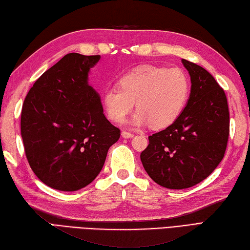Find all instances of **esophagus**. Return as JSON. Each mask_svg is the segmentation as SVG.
<instances>
[{"label": "esophagus", "instance_id": "obj_1", "mask_svg": "<svg viewBox=\"0 0 250 250\" xmlns=\"http://www.w3.org/2000/svg\"><path fill=\"white\" fill-rule=\"evenodd\" d=\"M135 135L132 134V132H129V131H125L123 130L122 131V137L125 138V139H129V138H132Z\"/></svg>", "mask_w": 250, "mask_h": 250}]
</instances>
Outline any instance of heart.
<instances>
[{
	"instance_id": "b5f03b06",
	"label": "heart",
	"mask_w": 250,
	"mask_h": 250,
	"mask_svg": "<svg viewBox=\"0 0 250 250\" xmlns=\"http://www.w3.org/2000/svg\"><path fill=\"white\" fill-rule=\"evenodd\" d=\"M121 87L104 91L103 104L109 118L122 122L135 107L138 109L129 124L149 123L164 128L179 118L189 94V79L181 68L143 65L120 79Z\"/></svg>"
}]
</instances>
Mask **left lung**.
I'll return each instance as SVG.
<instances>
[{"label": "left lung", "instance_id": "obj_1", "mask_svg": "<svg viewBox=\"0 0 250 250\" xmlns=\"http://www.w3.org/2000/svg\"><path fill=\"white\" fill-rule=\"evenodd\" d=\"M190 76L186 107L167 128L148 137L140 158L149 177L169 189L195 186L224 158L229 109L223 88L201 66L182 59Z\"/></svg>", "mask_w": 250, "mask_h": 250}]
</instances>
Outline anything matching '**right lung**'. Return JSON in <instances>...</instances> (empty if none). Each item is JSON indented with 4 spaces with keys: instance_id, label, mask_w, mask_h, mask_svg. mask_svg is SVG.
Instances as JSON below:
<instances>
[{
    "instance_id": "right-lung-1",
    "label": "right lung",
    "mask_w": 250,
    "mask_h": 250,
    "mask_svg": "<svg viewBox=\"0 0 250 250\" xmlns=\"http://www.w3.org/2000/svg\"><path fill=\"white\" fill-rule=\"evenodd\" d=\"M101 55L68 53L38 78L24 99L21 137L31 168L43 184L76 191L102 171L120 129L104 114L88 74Z\"/></svg>"
}]
</instances>
